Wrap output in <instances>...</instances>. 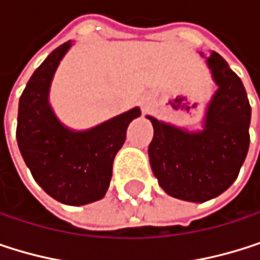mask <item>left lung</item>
Instances as JSON below:
<instances>
[{
	"label": "left lung",
	"instance_id": "1",
	"mask_svg": "<svg viewBox=\"0 0 260 260\" xmlns=\"http://www.w3.org/2000/svg\"><path fill=\"white\" fill-rule=\"evenodd\" d=\"M218 85L204 129L189 133L151 115L154 139L149 161L163 190L178 200L204 203L225 192L238 178L250 146L251 108L242 80L215 51L207 57Z\"/></svg>",
	"mask_w": 260,
	"mask_h": 260
}]
</instances>
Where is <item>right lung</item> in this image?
Here are the masks:
<instances>
[{"mask_svg":"<svg viewBox=\"0 0 260 260\" xmlns=\"http://www.w3.org/2000/svg\"><path fill=\"white\" fill-rule=\"evenodd\" d=\"M71 42L53 50L36 68L19 99L16 140L35 181L56 201L83 206L105 197L112 163L139 108L129 109L88 131H71L54 115L48 91L54 71Z\"/></svg>","mask_w":260,"mask_h":260,"instance_id":"1","label":"right lung"}]
</instances>
